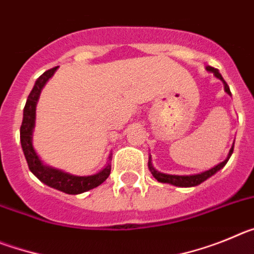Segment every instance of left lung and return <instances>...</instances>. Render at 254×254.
Listing matches in <instances>:
<instances>
[{
	"label": "left lung",
	"mask_w": 254,
	"mask_h": 254,
	"mask_svg": "<svg viewBox=\"0 0 254 254\" xmlns=\"http://www.w3.org/2000/svg\"><path fill=\"white\" fill-rule=\"evenodd\" d=\"M206 71L212 72L215 77L219 78L220 81H223L224 90H225V93L228 94V95L232 96L230 89H229L228 84H226L225 80L223 78L221 73L219 72V69L214 68V67H211V66H206ZM233 150H234V143H233V146L230 147V150H229V154L228 156H226L225 160L219 163L217 165H215L214 168H211V169L205 170V172H201V173H196V174H190V176H177V174H167V173L159 172V170L155 169L154 165H152L151 155L149 156V164H147V165H149V169L150 172H151L152 176H154V178L158 182H160V183H168V185L176 186V187H186V188L196 187V186L201 185L202 182H205L206 179L211 178V177L214 176V174H216L220 169H223V168L225 167V164L228 163V160L230 159V156H232Z\"/></svg>",
	"instance_id": "8db88e82"
}]
</instances>
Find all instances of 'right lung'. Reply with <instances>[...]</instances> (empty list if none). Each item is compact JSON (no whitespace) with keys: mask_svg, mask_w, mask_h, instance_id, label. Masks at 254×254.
Returning a JSON list of instances; mask_svg holds the SVG:
<instances>
[{"mask_svg":"<svg viewBox=\"0 0 254 254\" xmlns=\"http://www.w3.org/2000/svg\"><path fill=\"white\" fill-rule=\"evenodd\" d=\"M57 68L58 67L51 68L46 71L43 75H40L35 81L33 90L29 94L25 108H24V114H22L21 127H20V142H21L22 151L25 155L29 169L40 182L67 194H80L100 186L109 177L112 169V154L109 155L105 167L91 176H73L71 173L47 165L39 158V155L37 154L34 146H33V132H34L35 127L37 103L39 100L43 87L46 86L49 78L55 75Z\"/></svg>","mask_w":254,"mask_h":254,"instance_id":"obj_1","label":"right lung"}]
</instances>
